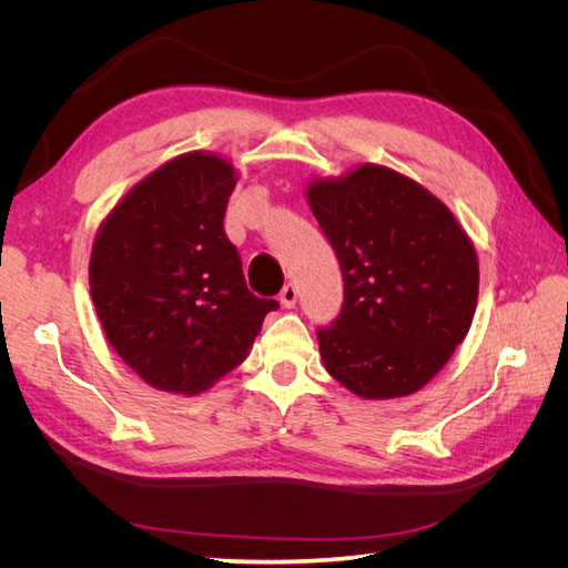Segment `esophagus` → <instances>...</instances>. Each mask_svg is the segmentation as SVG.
Wrapping results in <instances>:
<instances>
[{"mask_svg":"<svg viewBox=\"0 0 568 568\" xmlns=\"http://www.w3.org/2000/svg\"><path fill=\"white\" fill-rule=\"evenodd\" d=\"M280 301H282L284 307H294L296 301H298V288H296V284H286V286L282 288Z\"/></svg>","mask_w":568,"mask_h":568,"instance_id":"esophagus-1","label":"esophagus"}]
</instances>
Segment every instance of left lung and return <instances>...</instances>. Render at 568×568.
<instances>
[{"label":"left lung","instance_id":"obj_1","mask_svg":"<svg viewBox=\"0 0 568 568\" xmlns=\"http://www.w3.org/2000/svg\"><path fill=\"white\" fill-rule=\"evenodd\" d=\"M343 274V305L317 341L324 367L359 398L419 390L467 336L478 263L455 215L382 165L307 189Z\"/></svg>","mask_w":568,"mask_h":568}]
</instances>
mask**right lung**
Wrapping results in <instances>:
<instances>
[{
  "mask_svg": "<svg viewBox=\"0 0 568 568\" xmlns=\"http://www.w3.org/2000/svg\"><path fill=\"white\" fill-rule=\"evenodd\" d=\"M234 184L227 161L186 153L136 184L97 234V315L115 353L156 388L213 386L280 307L251 294L222 227Z\"/></svg>",
  "mask_w": 568,
  "mask_h": 568,
  "instance_id": "obj_1",
  "label": "right lung"
}]
</instances>
